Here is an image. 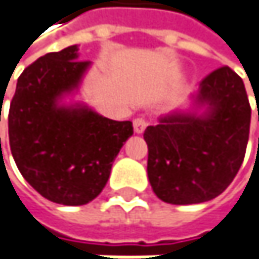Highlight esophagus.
Returning a JSON list of instances; mask_svg holds the SVG:
<instances>
[{"label":"esophagus","instance_id":"esophagus-1","mask_svg":"<svg viewBox=\"0 0 259 259\" xmlns=\"http://www.w3.org/2000/svg\"><path fill=\"white\" fill-rule=\"evenodd\" d=\"M146 126H148V120L146 119H143V117H136L134 119V131L136 133H143L145 130H146Z\"/></svg>","mask_w":259,"mask_h":259}]
</instances>
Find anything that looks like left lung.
<instances>
[{
	"label": "left lung",
	"mask_w": 259,
	"mask_h": 259,
	"mask_svg": "<svg viewBox=\"0 0 259 259\" xmlns=\"http://www.w3.org/2000/svg\"><path fill=\"white\" fill-rule=\"evenodd\" d=\"M196 101L209 105L205 116H166L143 134L152 190L174 205L223 193L241 167L249 140L252 108L243 79L231 67L208 73Z\"/></svg>",
	"instance_id": "left-lung-1"
}]
</instances>
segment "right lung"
<instances>
[{"mask_svg": "<svg viewBox=\"0 0 259 259\" xmlns=\"http://www.w3.org/2000/svg\"><path fill=\"white\" fill-rule=\"evenodd\" d=\"M76 51L73 45L48 53L25 67L9 110V142L19 172L37 193L63 205H84L102 192L134 133L130 120L57 105L90 65L78 60Z\"/></svg>", "mask_w": 259, "mask_h": 259, "instance_id": "obj_1", "label": "right lung"}]
</instances>
